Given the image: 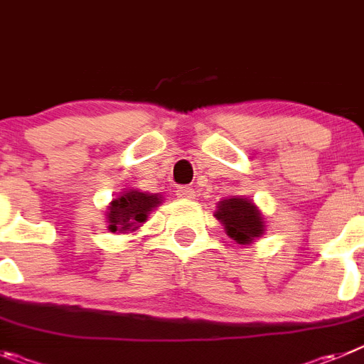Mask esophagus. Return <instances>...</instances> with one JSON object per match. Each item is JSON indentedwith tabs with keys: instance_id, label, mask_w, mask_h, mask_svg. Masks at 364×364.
Segmentation results:
<instances>
[{
	"instance_id": "esophagus-1",
	"label": "esophagus",
	"mask_w": 364,
	"mask_h": 364,
	"mask_svg": "<svg viewBox=\"0 0 364 364\" xmlns=\"http://www.w3.org/2000/svg\"><path fill=\"white\" fill-rule=\"evenodd\" d=\"M176 196H178L179 199H194L196 192L194 188H190V186H179V188L176 190Z\"/></svg>"
}]
</instances>
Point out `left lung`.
Masks as SVG:
<instances>
[{
  "label": "left lung",
  "mask_w": 364,
  "mask_h": 364,
  "mask_svg": "<svg viewBox=\"0 0 364 364\" xmlns=\"http://www.w3.org/2000/svg\"><path fill=\"white\" fill-rule=\"evenodd\" d=\"M215 219L223 225L230 239L239 245H252L267 232L263 212L252 199L245 196H232L218 203Z\"/></svg>",
  "instance_id": "obj_1"
}]
</instances>
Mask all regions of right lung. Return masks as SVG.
Returning a JSON list of instances; mask_svg holds the SVG:
<instances>
[{"label": "right lung", "instance_id": "right-lung-1", "mask_svg": "<svg viewBox=\"0 0 364 364\" xmlns=\"http://www.w3.org/2000/svg\"><path fill=\"white\" fill-rule=\"evenodd\" d=\"M163 203L161 194H150L137 188H127L107 206V223L114 234H130L141 227L150 212Z\"/></svg>", "mask_w": 364, "mask_h": 364}]
</instances>
